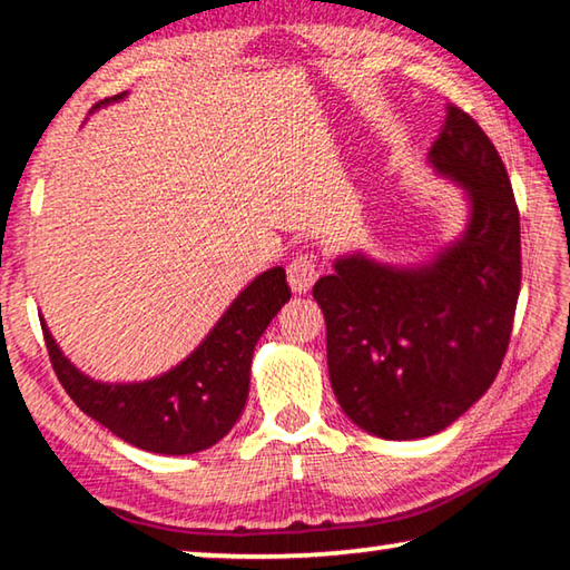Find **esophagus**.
Wrapping results in <instances>:
<instances>
[{"instance_id": "1", "label": "esophagus", "mask_w": 570, "mask_h": 570, "mask_svg": "<svg viewBox=\"0 0 570 570\" xmlns=\"http://www.w3.org/2000/svg\"><path fill=\"white\" fill-rule=\"evenodd\" d=\"M286 274H288V284H292L294 292L306 294L308 288L314 286L316 278H320V264H316V256L308 254V250H304V254H296L292 258V264H288Z\"/></svg>"}]
</instances>
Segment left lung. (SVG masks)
<instances>
[{"label":"left lung","instance_id":"left-lung-1","mask_svg":"<svg viewBox=\"0 0 570 570\" xmlns=\"http://www.w3.org/2000/svg\"><path fill=\"white\" fill-rule=\"evenodd\" d=\"M430 160L470 193L465 238L414 272L352 256L314 284L336 400L384 440L435 435L488 392L505 360L523 276L508 170L455 102L445 105Z\"/></svg>","mask_w":570,"mask_h":570}]
</instances>
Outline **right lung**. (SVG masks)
<instances>
[{
    "label": "right lung",
    "mask_w": 570,
    "mask_h": 570,
    "mask_svg": "<svg viewBox=\"0 0 570 570\" xmlns=\"http://www.w3.org/2000/svg\"><path fill=\"white\" fill-rule=\"evenodd\" d=\"M118 98L122 95L112 100ZM288 298L292 288L284 268L264 272L240 292L186 362L138 384H102L85 377L57 350L45 322L42 334L57 380L85 414L140 450L190 455L216 445L236 424L248 397L254 346Z\"/></svg>",
    "instance_id": "obj_1"
}]
</instances>
